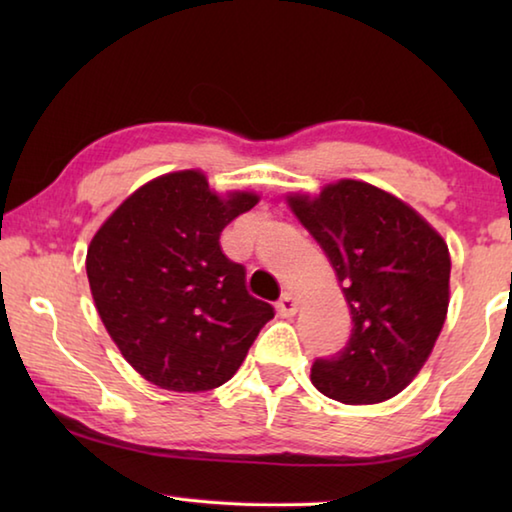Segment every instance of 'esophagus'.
<instances>
[{"label":"esophagus","instance_id":"esophagus-1","mask_svg":"<svg viewBox=\"0 0 512 512\" xmlns=\"http://www.w3.org/2000/svg\"><path fill=\"white\" fill-rule=\"evenodd\" d=\"M275 309L282 318H291L298 311V300L293 293H282V298L275 302Z\"/></svg>","mask_w":512,"mask_h":512}]
</instances>
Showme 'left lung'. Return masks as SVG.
I'll return each mask as SVG.
<instances>
[{
    "mask_svg": "<svg viewBox=\"0 0 512 512\" xmlns=\"http://www.w3.org/2000/svg\"><path fill=\"white\" fill-rule=\"evenodd\" d=\"M287 201L325 250L352 314L348 343L314 361L311 384L343 404L391 400L418 375L445 325L447 244L413 207L361 180Z\"/></svg>",
    "mask_w": 512,
    "mask_h": 512,
    "instance_id": "1",
    "label": "left lung"
}]
</instances>
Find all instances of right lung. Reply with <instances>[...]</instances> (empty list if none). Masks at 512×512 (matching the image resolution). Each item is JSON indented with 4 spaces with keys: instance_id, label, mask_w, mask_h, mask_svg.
I'll return each mask as SVG.
<instances>
[{
    "instance_id": "add662e5",
    "label": "right lung",
    "mask_w": 512,
    "mask_h": 512,
    "mask_svg": "<svg viewBox=\"0 0 512 512\" xmlns=\"http://www.w3.org/2000/svg\"><path fill=\"white\" fill-rule=\"evenodd\" d=\"M257 201L250 192L216 196L201 171H173L128 196L92 237L94 305L151 384L176 393L225 384L275 316L219 244L225 225Z\"/></svg>"
}]
</instances>
